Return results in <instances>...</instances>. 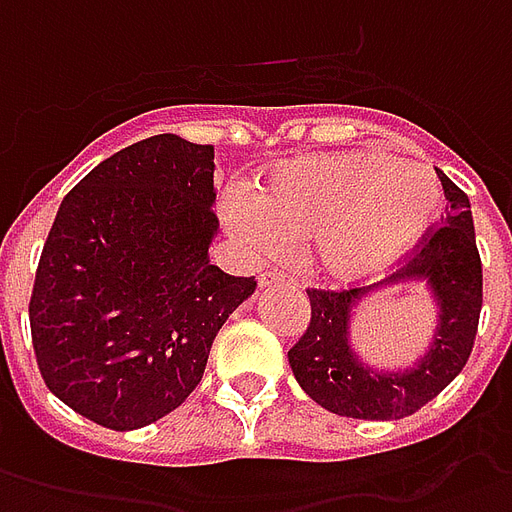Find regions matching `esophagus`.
Here are the masks:
<instances>
[{"mask_svg": "<svg viewBox=\"0 0 512 512\" xmlns=\"http://www.w3.org/2000/svg\"><path fill=\"white\" fill-rule=\"evenodd\" d=\"M259 286L261 289H267V286H289V289H294V286H297V281H294V278H289V275H283V272L270 270L261 275Z\"/></svg>", "mask_w": 512, "mask_h": 512, "instance_id": "obj_1", "label": "esophagus"}]
</instances>
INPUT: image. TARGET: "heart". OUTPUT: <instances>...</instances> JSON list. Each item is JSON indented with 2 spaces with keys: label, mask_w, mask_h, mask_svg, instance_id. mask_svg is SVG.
Listing matches in <instances>:
<instances>
[{
  "label": "heart",
  "mask_w": 512,
  "mask_h": 512,
  "mask_svg": "<svg viewBox=\"0 0 512 512\" xmlns=\"http://www.w3.org/2000/svg\"><path fill=\"white\" fill-rule=\"evenodd\" d=\"M442 210L428 169L379 149L278 163L251 196L234 193L223 218L253 253L313 237V264L335 283L374 278L412 251Z\"/></svg>",
  "instance_id": "b5f03b06"
}]
</instances>
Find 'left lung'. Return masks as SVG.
Masks as SVG:
<instances>
[{"instance_id": "8db88e82", "label": "left lung", "mask_w": 512, "mask_h": 512, "mask_svg": "<svg viewBox=\"0 0 512 512\" xmlns=\"http://www.w3.org/2000/svg\"><path fill=\"white\" fill-rule=\"evenodd\" d=\"M450 201L442 226L425 231L409 264L387 281L363 289H308L311 322L292 349L289 365L313 401L327 412L357 420H401L445 390L472 354L483 308V264L466 193L436 171ZM425 280L440 305L432 349L406 372H374L348 343L351 308L379 285Z\"/></svg>"}]
</instances>
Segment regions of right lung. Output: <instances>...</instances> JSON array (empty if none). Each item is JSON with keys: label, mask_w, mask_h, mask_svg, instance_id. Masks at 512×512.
I'll list each match as a JSON object with an SVG mask.
<instances>
[{"label": "right lung", "mask_w": 512, "mask_h": 512, "mask_svg": "<svg viewBox=\"0 0 512 512\" xmlns=\"http://www.w3.org/2000/svg\"><path fill=\"white\" fill-rule=\"evenodd\" d=\"M215 149L174 133L119 149L59 204L29 324L62 404L111 431L174 412L229 313L256 292L210 264Z\"/></svg>", "instance_id": "1"}]
</instances>
